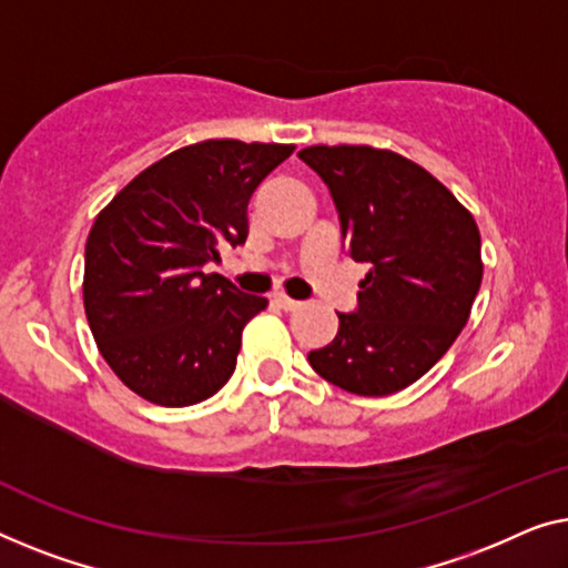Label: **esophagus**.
<instances>
[{"label": "esophagus", "mask_w": 568, "mask_h": 568, "mask_svg": "<svg viewBox=\"0 0 568 568\" xmlns=\"http://www.w3.org/2000/svg\"><path fill=\"white\" fill-rule=\"evenodd\" d=\"M275 303L283 311H298L303 306L301 301H295V298H291V295H285V293H275Z\"/></svg>", "instance_id": "1"}]
</instances>
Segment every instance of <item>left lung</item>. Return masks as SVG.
Instances as JSON below:
<instances>
[{"label":"left lung","mask_w":568,"mask_h":568,"mask_svg":"<svg viewBox=\"0 0 568 568\" xmlns=\"http://www.w3.org/2000/svg\"><path fill=\"white\" fill-rule=\"evenodd\" d=\"M298 156L329 187L349 257L367 262L355 314L308 353L324 381L388 396L450 349L484 277L474 215L425 166L373 146H308Z\"/></svg>","instance_id":"1"}]
</instances>
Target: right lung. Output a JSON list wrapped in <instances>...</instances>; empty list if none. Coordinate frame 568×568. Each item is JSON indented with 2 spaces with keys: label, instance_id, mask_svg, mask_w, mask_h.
Listing matches in <instances>:
<instances>
[{
  "label": "right lung",
  "instance_id": "1",
  "mask_svg": "<svg viewBox=\"0 0 568 568\" xmlns=\"http://www.w3.org/2000/svg\"><path fill=\"white\" fill-rule=\"evenodd\" d=\"M293 143L211 139L146 166L92 223L84 311L105 363L159 406L211 398L236 367L242 332L267 308L203 265L244 244L246 205Z\"/></svg>",
  "mask_w": 568,
  "mask_h": 568
}]
</instances>
